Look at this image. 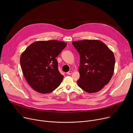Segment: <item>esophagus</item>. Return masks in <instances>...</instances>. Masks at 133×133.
Here are the masks:
<instances>
[{
    "instance_id": "esophagus-1",
    "label": "esophagus",
    "mask_w": 133,
    "mask_h": 133,
    "mask_svg": "<svg viewBox=\"0 0 133 133\" xmlns=\"http://www.w3.org/2000/svg\"><path fill=\"white\" fill-rule=\"evenodd\" d=\"M72 73V71H69L68 72H67V75H71Z\"/></svg>"
}]
</instances>
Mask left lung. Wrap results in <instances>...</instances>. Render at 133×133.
<instances>
[{"label":"left lung","mask_w":133,"mask_h":133,"mask_svg":"<svg viewBox=\"0 0 133 133\" xmlns=\"http://www.w3.org/2000/svg\"><path fill=\"white\" fill-rule=\"evenodd\" d=\"M72 44L80 54L79 87L89 93L100 91L113 75V52L99 40L75 41Z\"/></svg>","instance_id":"1"}]
</instances>
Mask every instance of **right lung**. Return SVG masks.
<instances>
[{"mask_svg":"<svg viewBox=\"0 0 133 133\" xmlns=\"http://www.w3.org/2000/svg\"><path fill=\"white\" fill-rule=\"evenodd\" d=\"M67 44L57 40L37 41L28 46L20 56L24 77L36 91L46 94L53 92L64 76L58 70L56 59Z\"/></svg>","mask_w":133,"mask_h":133,"instance_id":"obj_1","label":"right lung"}]
</instances>
